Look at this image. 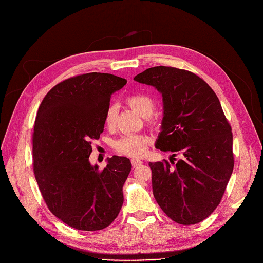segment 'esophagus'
Returning a JSON list of instances; mask_svg holds the SVG:
<instances>
[{
	"label": "esophagus",
	"instance_id": "34e87169",
	"mask_svg": "<svg viewBox=\"0 0 263 263\" xmlns=\"http://www.w3.org/2000/svg\"><path fill=\"white\" fill-rule=\"evenodd\" d=\"M142 164V161L139 160V159H132V165L133 168H137V166L141 165Z\"/></svg>",
	"mask_w": 263,
	"mask_h": 263
}]
</instances>
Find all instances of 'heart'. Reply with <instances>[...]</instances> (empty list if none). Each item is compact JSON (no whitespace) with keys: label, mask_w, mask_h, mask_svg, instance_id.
Masks as SVG:
<instances>
[{"label":"heart","mask_w":263,"mask_h":263,"mask_svg":"<svg viewBox=\"0 0 263 263\" xmlns=\"http://www.w3.org/2000/svg\"><path fill=\"white\" fill-rule=\"evenodd\" d=\"M128 104L135 112L142 117H149L154 113L155 103L149 95L144 93H134L126 99ZM116 107L110 105L105 112V123L107 126H112L115 122ZM149 145L147 137L141 135H126L115 142V149L119 154L129 157H140L146 153Z\"/></svg>","instance_id":"b5f03b06"}]
</instances>
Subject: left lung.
Instances as JSON below:
<instances>
[{"mask_svg": "<svg viewBox=\"0 0 263 263\" xmlns=\"http://www.w3.org/2000/svg\"><path fill=\"white\" fill-rule=\"evenodd\" d=\"M162 94L163 118L156 148L182 158L149 162L161 210L181 225L197 224L217 208L234 169L233 133L220 102L187 70L154 67L134 78Z\"/></svg>", "mask_w": 263, "mask_h": 263, "instance_id": "8db88e82", "label": "left lung"}]
</instances>
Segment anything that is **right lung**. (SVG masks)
Instances as JSON below:
<instances>
[{
	"mask_svg": "<svg viewBox=\"0 0 263 263\" xmlns=\"http://www.w3.org/2000/svg\"><path fill=\"white\" fill-rule=\"evenodd\" d=\"M127 83L109 73L69 78L46 94L33 133L37 184L50 212L70 227L86 232L112 224L124 203L128 158H107L103 170L90 163L92 140L104 130L112 94Z\"/></svg>",
	"mask_w": 263,
	"mask_h": 263,
	"instance_id": "1",
	"label": "right lung"
}]
</instances>
